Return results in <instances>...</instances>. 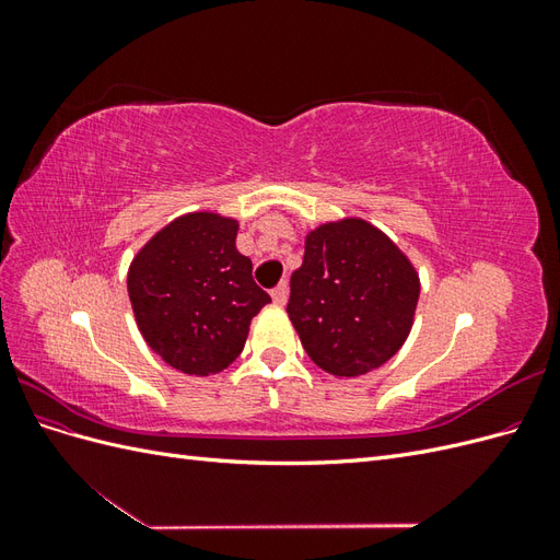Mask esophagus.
I'll return each instance as SVG.
<instances>
[{"label": "esophagus", "mask_w": 560, "mask_h": 560, "mask_svg": "<svg viewBox=\"0 0 560 560\" xmlns=\"http://www.w3.org/2000/svg\"><path fill=\"white\" fill-rule=\"evenodd\" d=\"M270 294H273V301H276V303H280V306H284L287 296H290V284H287V280H282V282H278V284L273 287V292H270Z\"/></svg>", "instance_id": "obj_1"}]
</instances>
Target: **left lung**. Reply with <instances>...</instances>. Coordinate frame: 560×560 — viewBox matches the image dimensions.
I'll use <instances>...</instances> for the list:
<instances>
[{"label":"left lung","instance_id":"8db88e82","mask_svg":"<svg viewBox=\"0 0 560 560\" xmlns=\"http://www.w3.org/2000/svg\"><path fill=\"white\" fill-rule=\"evenodd\" d=\"M420 282L395 243L362 219L315 229L290 280L287 313L308 358L334 376H362L401 348Z\"/></svg>","mask_w":560,"mask_h":560}]
</instances>
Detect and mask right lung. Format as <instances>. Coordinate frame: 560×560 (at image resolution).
Wrapping results in <instances>:
<instances>
[{
	"label": "right lung",
	"mask_w": 560,
	"mask_h": 560,
	"mask_svg": "<svg viewBox=\"0 0 560 560\" xmlns=\"http://www.w3.org/2000/svg\"><path fill=\"white\" fill-rule=\"evenodd\" d=\"M238 224L210 212L175 219L135 257L128 294L144 341L191 376L226 369L243 352L268 292L235 249Z\"/></svg>",
	"instance_id": "1"
}]
</instances>
